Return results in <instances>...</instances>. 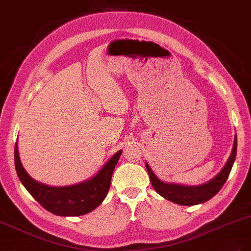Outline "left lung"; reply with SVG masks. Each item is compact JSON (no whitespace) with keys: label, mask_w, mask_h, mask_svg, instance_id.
I'll list each match as a JSON object with an SVG mask.
<instances>
[{"label":"left lung","mask_w":251,"mask_h":251,"mask_svg":"<svg viewBox=\"0 0 251 251\" xmlns=\"http://www.w3.org/2000/svg\"><path fill=\"white\" fill-rule=\"evenodd\" d=\"M237 135H235L233 148L228 160H227L221 172L215 178H212L210 181L206 182V183L197 186H185L180 184L165 183V182H162L160 179L156 177V175L146 162L147 171L149 173L151 185L155 188V191L159 195L162 196L163 198L179 205L192 206V205H197L208 201L219 193V191L222 188L227 178L229 176L233 162L235 160V156H237Z\"/></svg>","instance_id":"1"}]
</instances>
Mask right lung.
Instances as JSON below:
<instances>
[{
	"mask_svg": "<svg viewBox=\"0 0 251 251\" xmlns=\"http://www.w3.org/2000/svg\"><path fill=\"white\" fill-rule=\"evenodd\" d=\"M121 153L123 150L118 151L93 178L64 187L42 184L29 176L20 160L18 139L14 148V165L22 184L45 209L56 216L76 217L92 211L107 197L112 174Z\"/></svg>",
	"mask_w": 251,
	"mask_h": 251,
	"instance_id": "1",
	"label": "right lung"
}]
</instances>
